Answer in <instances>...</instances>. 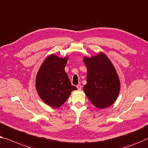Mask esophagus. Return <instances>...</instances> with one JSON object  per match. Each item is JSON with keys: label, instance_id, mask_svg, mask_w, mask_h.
<instances>
[{"label": "esophagus", "instance_id": "34e87169", "mask_svg": "<svg viewBox=\"0 0 148 148\" xmlns=\"http://www.w3.org/2000/svg\"><path fill=\"white\" fill-rule=\"evenodd\" d=\"M77 88H78V90H81V88H82V86H81V85H80V84H78V85H77Z\"/></svg>", "mask_w": 148, "mask_h": 148}]
</instances>
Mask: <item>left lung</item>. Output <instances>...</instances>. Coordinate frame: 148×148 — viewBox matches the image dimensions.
<instances>
[{
  "instance_id": "1",
  "label": "left lung",
  "mask_w": 148,
  "mask_h": 148,
  "mask_svg": "<svg viewBox=\"0 0 148 148\" xmlns=\"http://www.w3.org/2000/svg\"><path fill=\"white\" fill-rule=\"evenodd\" d=\"M87 67V84L84 91L90 102L100 109L113 104L120 90L119 77L110 59L102 52L84 58Z\"/></svg>"
}]
</instances>
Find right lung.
I'll list each match as a JSON object with an SVG mask.
<instances>
[{
	"label": "right lung",
	"mask_w": 148,
	"mask_h": 148,
	"mask_svg": "<svg viewBox=\"0 0 148 148\" xmlns=\"http://www.w3.org/2000/svg\"><path fill=\"white\" fill-rule=\"evenodd\" d=\"M68 58H60L51 54L46 58L36 78V88L39 96L46 104L54 108L61 106L77 90L72 85L64 68Z\"/></svg>",
	"instance_id": "right-lung-1"
}]
</instances>
